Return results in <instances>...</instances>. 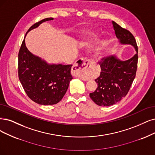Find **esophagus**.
<instances>
[{"mask_svg": "<svg viewBox=\"0 0 155 155\" xmlns=\"http://www.w3.org/2000/svg\"><path fill=\"white\" fill-rule=\"evenodd\" d=\"M93 62L90 59L86 58L79 59L74 65V69L78 72H85L89 70Z\"/></svg>", "mask_w": 155, "mask_h": 155, "instance_id": "obj_1", "label": "esophagus"}]
</instances>
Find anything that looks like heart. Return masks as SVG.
I'll return each mask as SVG.
<instances>
[{"mask_svg":"<svg viewBox=\"0 0 155 155\" xmlns=\"http://www.w3.org/2000/svg\"><path fill=\"white\" fill-rule=\"evenodd\" d=\"M87 33H88L89 36L88 38H87L84 39L85 41H87V42L91 41V40L92 39V38H94V37L96 36V32H95V31H94L93 30H90V31H89ZM96 56H97V57H99V56H100V54H98L96 55Z\"/></svg>","mask_w":155,"mask_h":155,"instance_id":"obj_1","label":"heart"}]
</instances>
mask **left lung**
<instances>
[{
    "label": "left lung",
    "instance_id": "obj_1",
    "mask_svg": "<svg viewBox=\"0 0 155 155\" xmlns=\"http://www.w3.org/2000/svg\"><path fill=\"white\" fill-rule=\"evenodd\" d=\"M112 25L120 43L134 46L137 54L124 61L112 55L98 62L101 71L100 77L95 79L98 87L89 96L99 106H110L124 98L133 83L137 68L138 47L134 35L115 21H112Z\"/></svg>",
    "mask_w": 155,
    "mask_h": 155
}]
</instances>
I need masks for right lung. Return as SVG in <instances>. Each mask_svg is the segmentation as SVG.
Returning <instances> with one entry per match:
<instances>
[{
    "mask_svg": "<svg viewBox=\"0 0 155 155\" xmlns=\"http://www.w3.org/2000/svg\"><path fill=\"white\" fill-rule=\"evenodd\" d=\"M51 20L54 18H47L36 23L27 33ZM71 66L48 64L28 50L25 39L21 43L18 53V78L27 95L38 104L54 105L62 100L73 78Z\"/></svg>",
    "mask_w": 155,
    "mask_h": 155,
    "instance_id": "right-lung-1",
    "label": "right lung"
}]
</instances>
